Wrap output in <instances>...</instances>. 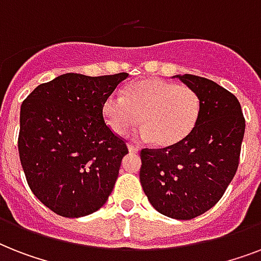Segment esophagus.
I'll return each mask as SVG.
<instances>
[{
	"instance_id": "obj_1",
	"label": "esophagus",
	"mask_w": 261,
	"mask_h": 261,
	"mask_svg": "<svg viewBox=\"0 0 261 261\" xmlns=\"http://www.w3.org/2000/svg\"><path fill=\"white\" fill-rule=\"evenodd\" d=\"M128 150H130V153H138L139 147L133 145V143H128Z\"/></svg>"
}]
</instances>
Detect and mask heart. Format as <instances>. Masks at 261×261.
<instances>
[{"label":"heart","instance_id":"1","mask_svg":"<svg viewBox=\"0 0 261 261\" xmlns=\"http://www.w3.org/2000/svg\"><path fill=\"white\" fill-rule=\"evenodd\" d=\"M202 110L199 94L187 85L161 79H142L128 84L123 97L111 96L102 104V115L118 135L142 122L141 138L160 147L182 142L198 124Z\"/></svg>","mask_w":261,"mask_h":261}]
</instances>
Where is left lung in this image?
Segmentation results:
<instances>
[{
	"instance_id": "8db88e82",
	"label": "left lung",
	"mask_w": 261,
	"mask_h": 261,
	"mask_svg": "<svg viewBox=\"0 0 261 261\" xmlns=\"http://www.w3.org/2000/svg\"><path fill=\"white\" fill-rule=\"evenodd\" d=\"M199 94L198 124L182 142L142 149L139 180L161 214L192 219L215 206L239 168L245 119L234 94L199 75H176Z\"/></svg>"
}]
</instances>
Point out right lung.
Wrapping results in <instances>:
<instances>
[{
    "label": "right lung",
    "mask_w": 261,
    "mask_h": 261,
    "mask_svg": "<svg viewBox=\"0 0 261 261\" xmlns=\"http://www.w3.org/2000/svg\"><path fill=\"white\" fill-rule=\"evenodd\" d=\"M127 77L66 73L40 84L22 101V171L35 196L55 214H92L114 190L128 149L104 122L102 104Z\"/></svg>",
    "instance_id": "obj_1"
}]
</instances>
